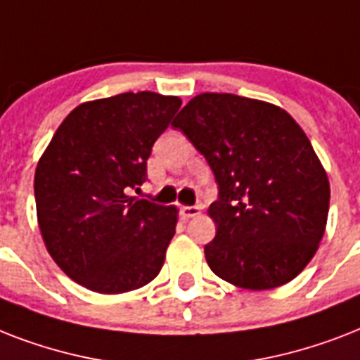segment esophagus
Returning <instances> with one entry per match:
<instances>
[{"label": "esophagus", "mask_w": 360, "mask_h": 360, "mask_svg": "<svg viewBox=\"0 0 360 360\" xmlns=\"http://www.w3.org/2000/svg\"><path fill=\"white\" fill-rule=\"evenodd\" d=\"M179 214H181V219H185V220L194 219V217L200 214V207H196V205H181Z\"/></svg>", "instance_id": "34e87169"}]
</instances>
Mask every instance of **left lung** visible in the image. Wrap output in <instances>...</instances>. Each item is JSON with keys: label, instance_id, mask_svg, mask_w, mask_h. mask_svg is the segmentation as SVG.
Returning <instances> with one entry per match:
<instances>
[{"label": "left lung", "instance_id": "1", "mask_svg": "<svg viewBox=\"0 0 360 360\" xmlns=\"http://www.w3.org/2000/svg\"><path fill=\"white\" fill-rule=\"evenodd\" d=\"M172 127L202 153L219 183L217 236L205 259L243 290L288 284L318 250L330 186L304 130L285 110L231 93H202Z\"/></svg>", "mask_w": 360, "mask_h": 360}]
</instances>
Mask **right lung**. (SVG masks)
I'll use <instances>...</instances> for the list:
<instances>
[{
    "mask_svg": "<svg viewBox=\"0 0 360 360\" xmlns=\"http://www.w3.org/2000/svg\"><path fill=\"white\" fill-rule=\"evenodd\" d=\"M179 97L121 93L76 106L35 169L37 220L48 254L87 290L115 295L164 265L177 209L130 196L147 179L153 143Z\"/></svg>",
    "mask_w": 360,
    "mask_h": 360,
    "instance_id": "add662e5",
    "label": "right lung"
}]
</instances>
